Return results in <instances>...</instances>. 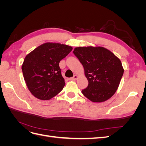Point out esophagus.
<instances>
[{"label": "esophagus", "mask_w": 146, "mask_h": 146, "mask_svg": "<svg viewBox=\"0 0 146 146\" xmlns=\"http://www.w3.org/2000/svg\"><path fill=\"white\" fill-rule=\"evenodd\" d=\"M77 78H78V76H76V75H74V77L69 78V80H76L77 79Z\"/></svg>", "instance_id": "1"}]
</instances>
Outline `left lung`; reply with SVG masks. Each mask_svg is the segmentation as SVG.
I'll return each mask as SVG.
<instances>
[{
    "label": "left lung",
    "mask_w": 146,
    "mask_h": 146,
    "mask_svg": "<svg viewBox=\"0 0 146 146\" xmlns=\"http://www.w3.org/2000/svg\"><path fill=\"white\" fill-rule=\"evenodd\" d=\"M74 54L82 64L88 85L82 94L93 102H102L114 95L123 74L121 61L102 47H79Z\"/></svg>",
    "instance_id": "8db88e82"
}]
</instances>
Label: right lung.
I'll use <instances>...</instances> for the list:
<instances>
[{
    "mask_svg": "<svg viewBox=\"0 0 146 146\" xmlns=\"http://www.w3.org/2000/svg\"><path fill=\"white\" fill-rule=\"evenodd\" d=\"M72 50L67 45L47 42L25 56L22 70L26 85L35 98L49 100L63 89L65 82L59 63Z\"/></svg>",
    "mask_w": 146,
    "mask_h": 146,
    "instance_id": "obj_1",
    "label": "right lung"
}]
</instances>
